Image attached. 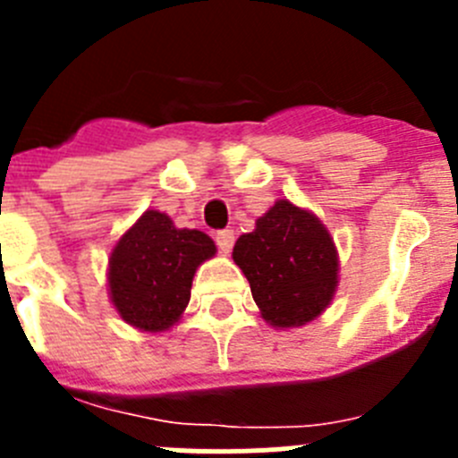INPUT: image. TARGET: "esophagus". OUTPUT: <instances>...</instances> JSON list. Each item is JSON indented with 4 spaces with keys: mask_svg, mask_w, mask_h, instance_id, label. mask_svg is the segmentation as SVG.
Masks as SVG:
<instances>
[{
    "mask_svg": "<svg viewBox=\"0 0 458 458\" xmlns=\"http://www.w3.org/2000/svg\"><path fill=\"white\" fill-rule=\"evenodd\" d=\"M233 241H236V233H233L232 229H222V232L216 233V242H217V248H220L222 254L232 252Z\"/></svg>",
    "mask_w": 458,
    "mask_h": 458,
    "instance_id": "1",
    "label": "esophagus"
}]
</instances>
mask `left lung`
<instances>
[{"label":"left lung","instance_id":"left-lung-1","mask_svg":"<svg viewBox=\"0 0 458 458\" xmlns=\"http://www.w3.org/2000/svg\"><path fill=\"white\" fill-rule=\"evenodd\" d=\"M261 317L275 327L305 326L317 318L337 289V250L317 216L291 201H275L252 233L233 245Z\"/></svg>","mask_w":458,"mask_h":458}]
</instances>
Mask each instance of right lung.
I'll list each match as a JSON object with an SVG mask.
<instances>
[{
  "instance_id": "1",
  "label": "right lung",
  "mask_w": 458,
  "mask_h": 458,
  "mask_svg": "<svg viewBox=\"0 0 458 458\" xmlns=\"http://www.w3.org/2000/svg\"><path fill=\"white\" fill-rule=\"evenodd\" d=\"M216 242L197 229H176L169 216L147 210L109 257V293L125 323L160 333L179 321L197 266Z\"/></svg>"
}]
</instances>
